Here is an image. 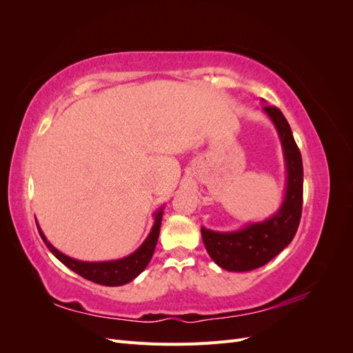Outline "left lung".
Segmentation results:
<instances>
[{
    "instance_id": "8db88e82",
    "label": "left lung",
    "mask_w": 353,
    "mask_h": 353,
    "mask_svg": "<svg viewBox=\"0 0 353 353\" xmlns=\"http://www.w3.org/2000/svg\"><path fill=\"white\" fill-rule=\"evenodd\" d=\"M262 112L270 117L281 143L285 166L284 199L270 218L248 222L239 230L213 231L201 227V239L209 256L222 270L231 272L253 271L274 259L292 243L302 215L303 165L292 128L280 109L265 105Z\"/></svg>"
}]
</instances>
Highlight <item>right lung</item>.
<instances>
[{"label": "right lung", "mask_w": 353, "mask_h": 353, "mask_svg": "<svg viewBox=\"0 0 353 353\" xmlns=\"http://www.w3.org/2000/svg\"><path fill=\"white\" fill-rule=\"evenodd\" d=\"M163 209H165V206H160L153 213V216H154L153 227H152L150 232H148L145 240L141 243L140 248H138L135 252H132L131 254L125 256V258L114 259V261L87 262V261H79V259L70 258V256L61 253L59 249H56L54 245H52L47 240L46 234L42 232L38 222H37V227L39 231V236H41L42 241L46 243L48 250L54 254L63 265H66L69 270L83 276L85 280H90L92 283H97L101 285L116 287V285L128 284L130 281L135 280L137 276L147 268V265H148V262H150L152 256L154 253V249H156V244H157L160 223H162V216H163Z\"/></svg>", "instance_id": "right-lung-1"}]
</instances>
